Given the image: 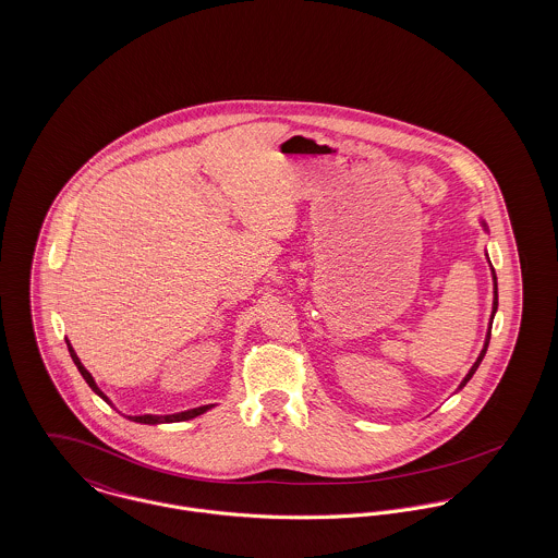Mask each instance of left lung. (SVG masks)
<instances>
[{
    "label": "left lung",
    "mask_w": 558,
    "mask_h": 558,
    "mask_svg": "<svg viewBox=\"0 0 558 558\" xmlns=\"http://www.w3.org/2000/svg\"><path fill=\"white\" fill-rule=\"evenodd\" d=\"M493 280H495V303H493V316H495V310H497V276H495V269H493ZM490 327H493V318H490ZM488 342H490V329H488V336H486V342H484V348H482V352H480V356H477V361L473 363L472 369H470V374L465 376V380L461 383V386L459 388H463V386L468 385L470 380H472L473 374H475V369H477V365L482 363V359H484V354H486V348H488Z\"/></svg>",
    "instance_id": "8db88e82"
}]
</instances>
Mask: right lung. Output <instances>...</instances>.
Segmentation results:
<instances>
[{
    "mask_svg": "<svg viewBox=\"0 0 558 558\" xmlns=\"http://www.w3.org/2000/svg\"><path fill=\"white\" fill-rule=\"evenodd\" d=\"M68 350H70V356H72V361L76 363V367H78V372L83 374V378L86 380V385L90 386L104 401H108V397L97 388L95 385V380H93V376L88 374L85 369V365L81 363V359L76 356V352H74V348L70 345L68 342ZM110 403V401H108ZM213 405H202V408H195V410H186V412H180V414H170V416H153V414H144V416H131V421H135V423H142V425H159V423H180V421H191V418H195V416H199V414H204V412H208Z\"/></svg>",
    "mask_w": 558,
    "mask_h": 558,
    "instance_id": "1",
    "label": "right lung"
}]
</instances>
